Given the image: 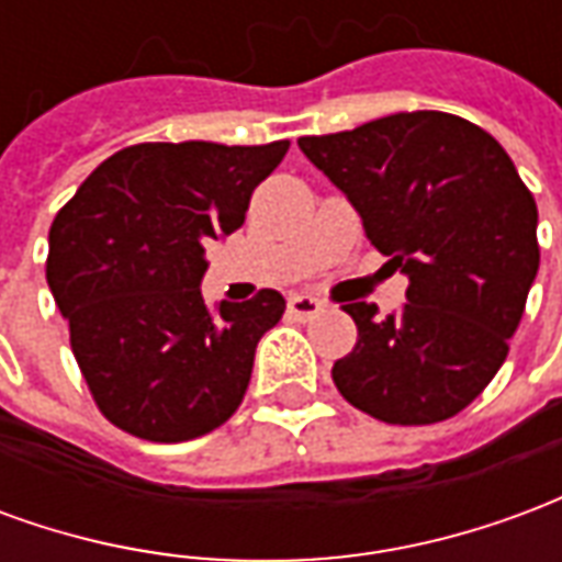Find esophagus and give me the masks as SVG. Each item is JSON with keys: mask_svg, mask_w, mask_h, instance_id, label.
Masks as SVG:
<instances>
[{"mask_svg": "<svg viewBox=\"0 0 562 562\" xmlns=\"http://www.w3.org/2000/svg\"><path fill=\"white\" fill-rule=\"evenodd\" d=\"M325 310V301H318L313 294H292L289 297V313L294 318H316Z\"/></svg>", "mask_w": 562, "mask_h": 562, "instance_id": "obj_1", "label": "esophagus"}]
</instances>
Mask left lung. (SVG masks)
Masks as SVG:
<instances>
[{"label": "left lung", "mask_w": 562, "mask_h": 562, "mask_svg": "<svg viewBox=\"0 0 562 562\" xmlns=\"http://www.w3.org/2000/svg\"><path fill=\"white\" fill-rule=\"evenodd\" d=\"M297 147L409 280L401 313L342 306L358 342L330 370L334 385L379 422L458 415L506 361L539 270V213L515 161L484 128L442 111L391 114Z\"/></svg>", "instance_id": "1"}]
</instances>
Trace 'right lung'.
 <instances>
[{
  "label": "right lung",
  "instance_id": "obj_1",
  "mask_svg": "<svg viewBox=\"0 0 562 562\" xmlns=\"http://www.w3.org/2000/svg\"><path fill=\"white\" fill-rule=\"evenodd\" d=\"M289 140L135 144L104 159L50 225L47 285L111 424L149 442L216 430L240 406L258 340L285 313L273 289L204 304L210 240L237 232Z\"/></svg>",
  "mask_w": 562,
  "mask_h": 562
}]
</instances>
